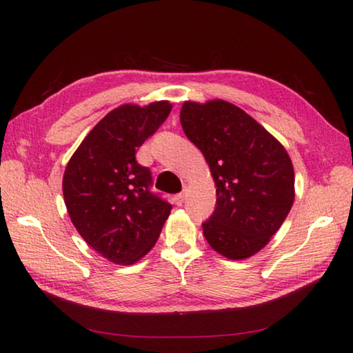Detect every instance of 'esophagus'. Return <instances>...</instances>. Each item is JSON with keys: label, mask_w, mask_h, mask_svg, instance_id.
Returning a JSON list of instances; mask_svg holds the SVG:
<instances>
[{"label": "esophagus", "mask_w": 353, "mask_h": 353, "mask_svg": "<svg viewBox=\"0 0 353 353\" xmlns=\"http://www.w3.org/2000/svg\"><path fill=\"white\" fill-rule=\"evenodd\" d=\"M185 191H187V185H185V187H183L182 193H179V194L174 196V202H176L177 205H182V204H183V201H185Z\"/></svg>", "instance_id": "1"}]
</instances>
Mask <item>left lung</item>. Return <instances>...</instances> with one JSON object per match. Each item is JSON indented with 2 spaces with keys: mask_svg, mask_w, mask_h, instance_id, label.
Listing matches in <instances>:
<instances>
[{
  "mask_svg": "<svg viewBox=\"0 0 353 353\" xmlns=\"http://www.w3.org/2000/svg\"><path fill=\"white\" fill-rule=\"evenodd\" d=\"M185 135L199 148L216 185V208L202 224L213 250L244 260L271 241L294 202V168L285 146L224 99L185 101Z\"/></svg>",
  "mask_w": 353,
  "mask_h": 353,
  "instance_id": "8db88e82",
  "label": "left lung"
}]
</instances>
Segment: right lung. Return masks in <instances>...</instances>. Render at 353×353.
<instances>
[{
  "label": "right lung",
  "instance_id": "add662e5",
  "mask_svg": "<svg viewBox=\"0 0 353 353\" xmlns=\"http://www.w3.org/2000/svg\"><path fill=\"white\" fill-rule=\"evenodd\" d=\"M171 109L170 101L118 105L87 134L65 168L62 190L71 223L115 265L141 260L171 213V204L149 191L151 172L135 160L137 149Z\"/></svg>",
  "mask_w": 353,
  "mask_h": 353
}]
</instances>
